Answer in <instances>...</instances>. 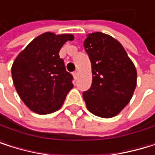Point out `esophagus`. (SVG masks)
<instances>
[{
  "label": "esophagus",
  "mask_w": 155,
  "mask_h": 155,
  "mask_svg": "<svg viewBox=\"0 0 155 155\" xmlns=\"http://www.w3.org/2000/svg\"><path fill=\"white\" fill-rule=\"evenodd\" d=\"M73 77H74V78L75 79H77L78 78V73L76 71V72H73Z\"/></svg>",
  "instance_id": "1"
}]
</instances>
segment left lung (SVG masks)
I'll use <instances>...</instances> for the list:
<instances>
[{
	"instance_id": "8db88e82",
	"label": "left lung",
	"mask_w": 155,
	"mask_h": 155,
	"mask_svg": "<svg viewBox=\"0 0 155 155\" xmlns=\"http://www.w3.org/2000/svg\"><path fill=\"white\" fill-rule=\"evenodd\" d=\"M84 48L91 63L92 83L83 98L91 113L104 118L117 115L129 103L137 85V70L121 43L113 37L87 35Z\"/></svg>"
}]
</instances>
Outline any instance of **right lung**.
I'll use <instances>...</instances> for the list:
<instances>
[{
	"mask_svg": "<svg viewBox=\"0 0 155 155\" xmlns=\"http://www.w3.org/2000/svg\"><path fill=\"white\" fill-rule=\"evenodd\" d=\"M71 34L46 32L35 38L15 58L12 78L24 104L38 114L59 110L73 88V76L65 70L59 51Z\"/></svg>",
	"mask_w": 155,
	"mask_h": 155,
	"instance_id": "1",
	"label": "right lung"
}]
</instances>
